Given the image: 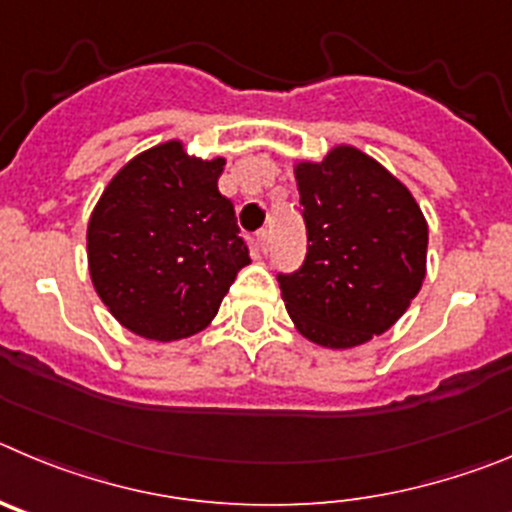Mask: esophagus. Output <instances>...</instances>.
<instances>
[{
	"label": "esophagus",
	"instance_id": "esophagus-1",
	"mask_svg": "<svg viewBox=\"0 0 512 512\" xmlns=\"http://www.w3.org/2000/svg\"><path fill=\"white\" fill-rule=\"evenodd\" d=\"M257 245H260L262 255L270 252V232H267V229H260V232H257Z\"/></svg>",
	"mask_w": 512,
	"mask_h": 512
}]
</instances>
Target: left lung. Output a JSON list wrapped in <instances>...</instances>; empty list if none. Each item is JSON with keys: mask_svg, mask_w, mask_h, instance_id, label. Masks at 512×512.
<instances>
[{"mask_svg": "<svg viewBox=\"0 0 512 512\" xmlns=\"http://www.w3.org/2000/svg\"><path fill=\"white\" fill-rule=\"evenodd\" d=\"M308 252L278 275L298 334L326 349H352L395 324L426 278L428 224L403 181L354 145L324 160H296Z\"/></svg>", "mask_w": 512, "mask_h": 512, "instance_id": "8db88e82", "label": "left lung"}]
</instances>
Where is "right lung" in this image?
Instances as JSON below:
<instances>
[{
  "instance_id": "obj_1",
  "label": "right lung",
  "mask_w": 512,
  "mask_h": 512,
  "mask_svg": "<svg viewBox=\"0 0 512 512\" xmlns=\"http://www.w3.org/2000/svg\"><path fill=\"white\" fill-rule=\"evenodd\" d=\"M224 158L168 140L117 170L86 229L89 275L101 303L132 334L178 342L214 321L250 265L234 206L219 193Z\"/></svg>"
}]
</instances>
